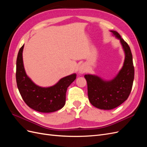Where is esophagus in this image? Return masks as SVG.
<instances>
[{
    "label": "esophagus",
    "instance_id": "esophagus-1",
    "mask_svg": "<svg viewBox=\"0 0 147 147\" xmlns=\"http://www.w3.org/2000/svg\"><path fill=\"white\" fill-rule=\"evenodd\" d=\"M86 72V68L85 65L82 64V65H81L79 67V68H78V72H79L80 74H84V72Z\"/></svg>",
    "mask_w": 147,
    "mask_h": 147
}]
</instances>
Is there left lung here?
<instances>
[{"label": "left lung", "mask_w": 147, "mask_h": 147, "mask_svg": "<svg viewBox=\"0 0 147 147\" xmlns=\"http://www.w3.org/2000/svg\"><path fill=\"white\" fill-rule=\"evenodd\" d=\"M119 39L125 53L122 69L112 80L105 81L93 75H85L91 104L103 110H112L123 104L129 96L134 78V67L130 47L117 31L110 30Z\"/></svg>", "instance_id": "left-lung-1"}]
</instances>
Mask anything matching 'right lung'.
<instances>
[{
  "instance_id": "right-lung-1",
  "label": "right lung",
  "mask_w": 147,
  "mask_h": 147,
  "mask_svg": "<svg viewBox=\"0 0 147 147\" xmlns=\"http://www.w3.org/2000/svg\"><path fill=\"white\" fill-rule=\"evenodd\" d=\"M24 45L20 49L16 59L17 86L25 103L30 108L42 113L54 112L63 107L67 88L75 79L74 74L61 78L54 86L42 88L36 85L26 75L23 61Z\"/></svg>"
}]
</instances>
